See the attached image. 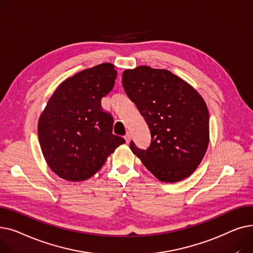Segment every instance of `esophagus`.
<instances>
[{"instance_id":"34e87169","label":"esophagus","mask_w":253,"mask_h":253,"mask_svg":"<svg viewBox=\"0 0 253 253\" xmlns=\"http://www.w3.org/2000/svg\"><path fill=\"white\" fill-rule=\"evenodd\" d=\"M124 138H125V140H126V142H127V143H129V142H130V140H131V135H130L129 132H127L126 135L124 136Z\"/></svg>"}]
</instances>
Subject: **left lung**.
<instances>
[{
    "mask_svg": "<svg viewBox=\"0 0 253 253\" xmlns=\"http://www.w3.org/2000/svg\"><path fill=\"white\" fill-rule=\"evenodd\" d=\"M122 84L151 132L150 147L140 150L131 141L132 153L163 182L189 177L209 144V114L203 97L178 76L148 65L124 71Z\"/></svg>",
    "mask_w": 253,
    "mask_h": 253,
    "instance_id": "obj_1",
    "label": "left lung"
}]
</instances>
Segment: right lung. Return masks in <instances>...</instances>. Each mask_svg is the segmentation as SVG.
Here are the masks:
<instances>
[{
  "label": "right lung",
  "instance_id": "right-lung-1",
  "mask_svg": "<svg viewBox=\"0 0 253 253\" xmlns=\"http://www.w3.org/2000/svg\"><path fill=\"white\" fill-rule=\"evenodd\" d=\"M116 78L114 64L101 63L64 80L49 98L39 118L38 136L48 166L60 178H90L125 142L113 134V118L100 104Z\"/></svg>",
  "mask_w": 253,
  "mask_h": 253
}]
</instances>
